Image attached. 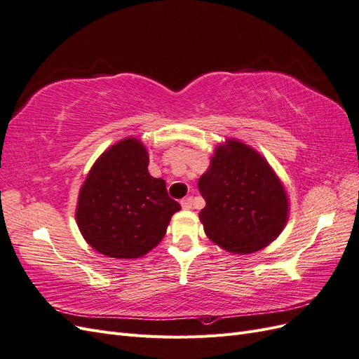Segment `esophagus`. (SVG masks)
I'll return each instance as SVG.
<instances>
[{
  "label": "esophagus",
  "instance_id": "esophagus-1",
  "mask_svg": "<svg viewBox=\"0 0 359 359\" xmlns=\"http://www.w3.org/2000/svg\"><path fill=\"white\" fill-rule=\"evenodd\" d=\"M181 206H182L184 210H191V206H193V198H191V196H187V198L181 199Z\"/></svg>",
  "mask_w": 359,
  "mask_h": 359
}]
</instances>
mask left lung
I'll return each instance as SVG.
<instances>
[{
    "mask_svg": "<svg viewBox=\"0 0 359 359\" xmlns=\"http://www.w3.org/2000/svg\"><path fill=\"white\" fill-rule=\"evenodd\" d=\"M206 205L199 212L205 233L236 255L273 243L287 222L283 184L257 151L236 139L215 148L198 182Z\"/></svg>",
    "mask_w": 359,
    "mask_h": 359,
    "instance_id": "left-lung-1",
    "label": "left lung"
}]
</instances>
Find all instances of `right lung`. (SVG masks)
<instances>
[{
  "instance_id": "obj_1",
  "label": "right lung",
  "mask_w": 359,
  "mask_h": 359,
  "mask_svg": "<svg viewBox=\"0 0 359 359\" xmlns=\"http://www.w3.org/2000/svg\"><path fill=\"white\" fill-rule=\"evenodd\" d=\"M148 151L139 139L119 140L97 158L79 191L76 222L97 252L135 259L153 250L181 210L166 182L148 172Z\"/></svg>"
}]
</instances>
